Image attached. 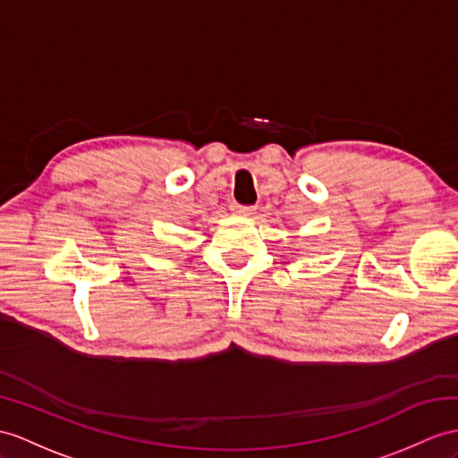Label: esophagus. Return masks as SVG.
<instances>
[{"instance_id": "1", "label": "esophagus", "mask_w": 458, "mask_h": 458, "mask_svg": "<svg viewBox=\"0 0 458 458\" xmlns=\"http://www.w3.org/2000/svg\"><path fill=\"white\" fill-rule=\"evenodd\" d=\"M233 208V211H235V214H239V216H252L254 214V206H241V204H233L231 206Z\"/></svg>"}]
</instances>
